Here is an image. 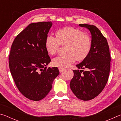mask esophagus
Instances as JSON below:
<instances>
[{"mask_svg":"<svg viewBox=\"0 0 121 121\" xmlns=\"http://www.w3.org/2000/svg\"><path fill=\"white\" fill-rule=\"evenodd\" d=\"M59 71H60V73H62L63 71L65 70V69H63V68H59Z\"/></svg>","mask_w":121,"mask_h":121,"instance_id":"1","label":"esophagus"}]
</instances>
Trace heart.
Wrapping results in <instances>:
<instances>
[{"label": "heart", "instance_id": "heart-1", "mask_svg": "<svg viewBox=\"0 0 121 121\" xmlns=\"http://www.w3.org/2000/svg\"><path fill=\"white\" fill-rule=\"evenodd\" d=\"M56 37L51 35L46 37L45 45L48 54L53 56L56 53L59 45H67L66 54L58 56L52 60L53 65L61 68L68 67L76 59L82 61L86 58L91 48L90 37L78 29L65 27L56 32Z\"/></svg>", "mask_w": 121, "mask_h": 121}]
</instances>
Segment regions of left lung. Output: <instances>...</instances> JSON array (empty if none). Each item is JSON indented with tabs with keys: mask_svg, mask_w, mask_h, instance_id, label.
Returning a JSON list of instances; mask_svg holds the SVG:
<instances>
[{
	"mask_svg": "<svg viewBox=\"0 0 121 121\" xmlns=\"http://www.w3.org/2000/svg\"><path fill=\"white\" fill-rule=\"evenodd\" d=\"M79 26L90 31L91 48L86 58L76 65L81 70H73L70 87L77 98L87 101L97 97L105 87L109 74L110 56L107 39L95 26L87 24ZM84 69L85 71L81 70Z\"/></svg>",
	"mask_w": 121,
	"mask_h": 121,
	"instance_id": "left-lung-1",
	"label": "left lung"
}]
</instances>
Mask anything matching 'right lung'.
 Listing matches in <instances>:
<instances>
[{"label":"right lung","mask_w":121,"mask_h":121,"mask_svg":"<svg viewBox=\"0 0 121 121\" xmlns=\"http://www.w3.org/2000/svg\"><path fill=\"white\" fill-rule=\"evenodd\" d=\"M52 22L30 23L16 37L9 56L11 75L20 92L39 101L48 95L59 74L57 67L47 68L51 61L45 42Z\"/></svg>","instance_id":"right-lung-1"}]
</instances>
